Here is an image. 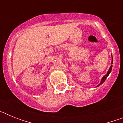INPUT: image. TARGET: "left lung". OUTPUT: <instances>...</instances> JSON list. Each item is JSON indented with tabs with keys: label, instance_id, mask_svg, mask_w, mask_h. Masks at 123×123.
Instances as JSON below:
<instances>
[{
	"label": "left lung",
	"instance_id": "8db88e82",
	"mask_svg": "<svg viewBox=\"0 0 123 123\" xmlns=\"http://www.w3.org/2000/svg\"><path fill=\"white\" fill-rule=\"evenodd\" d=\"M111 64H113V57H112V61H111ZM111 69H112V65H111V67H110V69H109V70H108V73H106V74L105 75V76H104V77H103V78H102V80H101V82H100V83L99 84H98V86H97V87H98V86H99L100 85H101V84H102V83H103V82H104V81H105V79H106V78H107V77L108 76V75L110 74V72H111Z\"/></svg>",
	"mask_w": 123,
	"mask_h": 123
}]
</instances>
